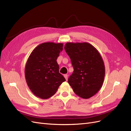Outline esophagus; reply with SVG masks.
Masks as SVG:
<instances>
[{"mask_svg": "<svg viewBox=\"0 0 131 131\" xmlns=\"http://www.w3.org/2000/svg\"><path fill=\"white\" fill-rule=\"evenodd\" d=\"M64 78H65V79H66V80L67 81L68 80V75L67 74H64Z\"/></svg>", "mask_w": 131, "mask_h": 131, "instance_id": "1", "label": "esophagus"}]
</instances>
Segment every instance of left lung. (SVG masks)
I'll use <instances>...</instances> for the list:
<instances>
[{"label":"left lung","mask_w":131,"mask_h":131,"mask_svg":"<svg viewBox=\"0 0 131 131\" xmlns=\"http://www.w3.org/2000/svg\"><path fill=\"white\" fill-rule=\"evenodd\" d=\"M64 49L74 72L68 83L78 96L88 99L96 94L103 84L104 62L95 47L88 42H67Z\"/></svg>","instance_id":"left-lung-1"}]
</instances>
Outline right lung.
<instances>
[{
  "label": "right lung",
  "mask_w": 131,
  "mask_h": 131,
  "mask_svg": "<svg viewBox=\"0 0 131 131\" xmlns=\"http://www.w3.org/2000/svg\"><path fill=\"white\" fill-rule=\"evenodd\" d=\"M62 43L47 42L37 46L30 53L25 67L27 84L33 93L47 99L56 93L66 79L59 73L56 61L63 50Z\"/></svg>",
  "instance_id": "right-lung-1"
}]
</instances>
